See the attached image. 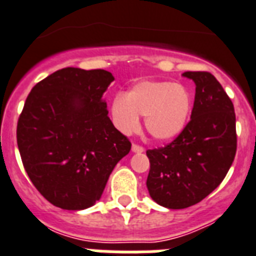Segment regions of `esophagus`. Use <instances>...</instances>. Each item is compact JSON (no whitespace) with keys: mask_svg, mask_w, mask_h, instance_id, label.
<instances>
[{"mask_svg":"<svg viewBox=\"0 0 256 256\" xmlns=\"http://www.w3.org/2000/svg\"><path fill=\"white\" fill-rule=\"evenodd\" d=\"M132 152L135 153H142L144 152V148L142 146H139V144H132Z\"/></svg>","mask_w":256,"mask_h":256,"instance_id":"34e87169","label":"esophagus"}]
</instances>
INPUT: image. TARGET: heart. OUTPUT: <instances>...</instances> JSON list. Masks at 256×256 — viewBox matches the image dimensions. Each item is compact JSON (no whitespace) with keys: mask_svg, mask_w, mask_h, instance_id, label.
Instances as JSON below:
<instances>
[{"mask_svg":"<svg viewBox=\"0 0 256 256\" xmlns=\"http://www.w3.org/2000/svg\"><path fill=\"white\" fill-rule=\"evenodd\" d=\"M116 126L125 134L139 128V116L146 117L148 134L157 140L178 136L186 128L190 113V96L186 88L164 81H140L126 95L112 102Z\"/></svg>","mask_w":256,"mask_h":256,"instance_id":"obj_1","label":"heart"}]
</instances>
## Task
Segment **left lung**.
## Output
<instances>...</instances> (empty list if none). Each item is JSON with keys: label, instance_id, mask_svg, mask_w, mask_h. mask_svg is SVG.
<instances>
[{"label": "left lung", "instance_id": "obj_1", "mask_svg": "<svg viewBox=\"0 0 256 256\" xmlns=\"http://www.w3.org/2000/svg\"><path fill=\"white\" fill-rule=\"evenodd\" d=\"M196 84L190 121L165 146L146 150V188L168 208L198 204L223 182L237 150L232 100L210 72H184Z\"/></svg>", "mask_w": 256, "mask_h": 256}]
</instances>
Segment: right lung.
<instances>
[{
	"label": "right lung",
	"instance_id": "obj_1",
	"mask_svg": "<svg viewBox=\"0 0 256 256\" xmlns=\"http://www.w3.org/2000/svg\"><path fill=\"white\" fill-rule=\"evenodd\" d=\"M104 70L63 68L36 84L16 126L18 148L33 186L50 204L84 210L102 197L117 162L131 150L108 117Z\"/></svg>",
	"mask_w": 256,
	"mask_h": 256
}]
</instances>
